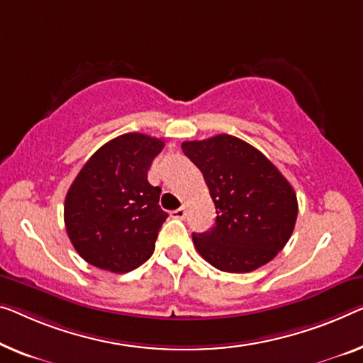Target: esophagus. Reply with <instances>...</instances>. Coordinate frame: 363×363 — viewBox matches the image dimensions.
I'll return each mask as SVG.
<instances>
[{"label":"esophagus","instance_id":"1","mask_svg":"<svg viewBox=\"0 0 363 363\" xmlns=\"http://www.w3.org/2000/svg\"><path fill=\"white\" fill-rule=\"evenodd\" d=\"M171 216H172V218H179V220L186 218V208L181 207V208L172 210V212H171Z\"/></svg>","mask_w":363,"mask_h":363}]
</instances>
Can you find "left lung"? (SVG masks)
<instances>
[{
  "label": "left lung",
  "mask_w": 363,
  "mask_h": 363,
  "mask_svg": "<svg viewBox=\"0 0 363 363\" xmlns=\"http://www.w3.org/2000/svg\"><path fill=\"white\" fill-rule=\"evenodd\" d=\"M184 155L202 171L216 218L192 241L205 261L245 274L277 256L294 233L298 203L290 182L261 151L221 133L184 142Z\"/></svg>",
  "instance_id": "left-lung-1"
}]
</instances>
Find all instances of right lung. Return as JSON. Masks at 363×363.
I'll return each mask as SVG.
<instances>
[{
  "label": "right lung",
  "mask_w": 363,
  "mask_h": 363,
  "mask_svg": "<svg viewBox=\"0 0 363 363\" xmlns=\"http://www.w3.org/2000/svg\"><path fill=\"white\" fill-rule=\"evenodd\" d=\"M164 148L161 138L123 133L96 151L65 197V226L86 262L125 274L148 261L167 213L148 169Z\"/></svg>",
  "instance_id": "add662e5"
}]
</instances>
